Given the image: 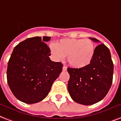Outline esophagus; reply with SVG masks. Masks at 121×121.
<instances>
[{
	"mask_svg": "<svg viewBox=\"0 0 121 121\" xmlns=\"http://www.w3.org/2000/svg\"><path fill=\"white\" fill-rule=\"evenodd\" d=\"M67 70V67L64 65V66L63 67V70L65 71V70Z\"/></svg>",
	"mask_w": 121,
	"mask_h": 121,
	"instance_id": "34e87169",
	"label": "esophagus"
}]
</instances>
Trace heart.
<instances>
[{
    "label": "heart",
    "mask_w": 121,
    "mask_h": 121,
    "mask_svg": "<svg viewBox=\"0 0 121 121\" xmlns=\"http://www.w3.org/2000/svg\"><path fill=\"white\" fill-rule=\"evenodd\" d=\"M51 52L56 61H63L67 56L71 66L76 69L89 65L95 54V44L90 39H63L57 44L51 43Z\"/></svg>",
    "instance_id": "heart-1"
}]
</instances>
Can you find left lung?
Listing matches in <instances>:
<instances>
[{
    "instance_id": "1",
    "label": "left lung",
    "mask_w": 121,
    "mask_h": 121,
    "mask_svg": "<svg viewBox=\"0 0 121 121\" xmlns=\"http://www.w3.org/2000/svg\"><path fill=\"white\" fill-rule=\"evenodd\" d=\"M94 42L98 39L91 37ZM70 79L68 90L76 103L90 105L105 98L111 87L114 64L109 49L104 44L96 47L91 63L81 69L68 68Z\"/></svg>"
}]
</instances>
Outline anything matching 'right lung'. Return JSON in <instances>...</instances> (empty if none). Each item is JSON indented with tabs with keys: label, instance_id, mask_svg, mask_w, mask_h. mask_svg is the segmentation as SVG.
<instances>
[{
	"label": "right lung",
	"instance_id": "1",
	"mask_svg": "<svg viewBox=\"0 0 121 121\" xmlns=\"http://www.w3.org/2000/svg\"><path fill=\"white\" fill-rule=\"evenodd\" d=\"M51 37L26 39L14 48L7 69V80L12 93L25 104L39 102L48 96L63 64L49 58L51 51L45 43Z\"/></svg>",
	"mask_w": 121,
	"mask_h": 121
}]
</instances>
